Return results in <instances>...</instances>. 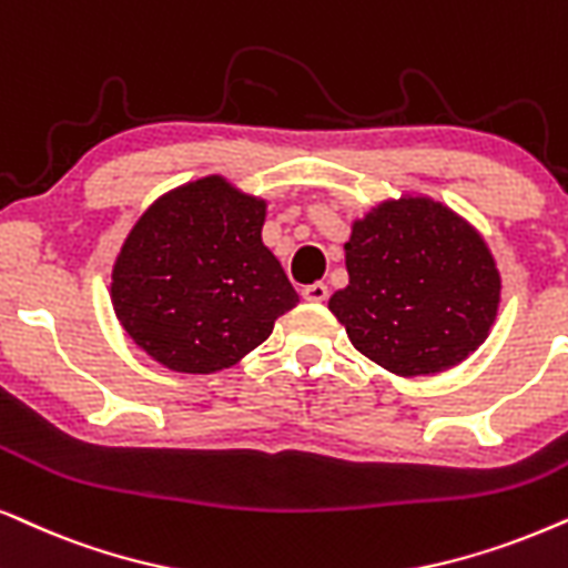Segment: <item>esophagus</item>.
<instances>
[{
  "label": "esophagus",
  "mask_w": 568,
  "mask_h": 568,
  "mask_svg": "<svg viewBox=\"0 0 568 568\" xmlns=\"http://www.w3.org/2000/svg\"><path fill=\"white\" fill-rule=\"evenodd\" d=\"M300 294H302V297H305L307 302H323V300L328 297V286L323 284V282H315V284L302 286Z\"/></svg>",
  "instance_id": "obj_1"
}]
</instances>
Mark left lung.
Returning a JSON list of instances; mask_svg holds the SVG:
<instances>
[{"label":"left lung","mask_w":568,"mask_h":568,"mask_svg":"<svg viewBox=\"0 0 568 568\" xmlns=\"http://www.w3.org/2000/svg\"><path fill=\"white\" fill-rule=\"evenodd\" d=\"M344 250L349 284L328 311L373 363L407 378L430 375L485 342L500 276L456 213L425 197L383 203L352 226Z\"/></svg>","instance_id":"8db88e82"}]
</instances>
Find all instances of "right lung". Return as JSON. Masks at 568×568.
<instances>
[{"label":"right lung","instance_id":"add662e5","mask_svg":"<svg viewBox=\"0 0 568 568\" xmlns=\"http://www.w3.org/2000/svg\"><path fill=\"white\" fill-rule=\"evenodd\" d=\"M266 203L205 176L153 203L112 274L114 313L153 359L216 373L263 344L300 297L263 245Z\"/></svg>","mask_w":568,"mask_h":568}]
</instances>
